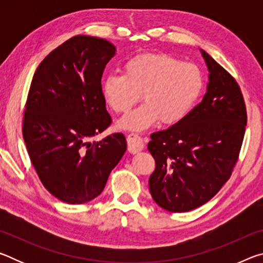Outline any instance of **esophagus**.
I'll return each mask as SVG.
<instances>
[{
    "label": "esophagus",
    "instance_id": "34e87169",
    "mask_svg": "<svg viewBox=\"0 0 263 263\" xmlns=\"http://www.w3.org/2000/svg\"><path fill=\"white\" fill-rule=\"evenodd\" d=\"M127 147L131 153H138L144 148V140L138 133H130L127 135Z\"/></svg>",
    "mask_w": 263,
    "mask_h": 263
}]
</instances>
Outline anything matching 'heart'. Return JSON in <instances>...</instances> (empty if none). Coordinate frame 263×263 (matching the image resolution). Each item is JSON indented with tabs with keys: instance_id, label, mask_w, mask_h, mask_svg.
Here are the masks:
<instances>
[{
	"instance_id": "1",
	"label": "heart",
	"mask_w": 263,
	"mask_h": 263,
	"mask_svg": "<svg viewBox=\"0 0 263 263\" xmlns=\"http://www.w3.org/2000/svg\"><path fill=\"white\" fill-rule=\"evenodd\" d=\"M123 69L124 74L103 79L102 94L117 114H126L142 95L146 103L119 122V126L130 130H144L159 119L164 125L180 122L193 108L204 84L197 65L160 53L138 54Z\"/></svg>"
}]
</instances>
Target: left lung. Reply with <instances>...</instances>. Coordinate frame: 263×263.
Masks as SVG:
<instances>
[{
  "label": "left lung",
  "instance_id": "1",
  "mask_svg": "<svg viewBox=\"0 0 263 263\" xmlns=\"http://www.w3.org/2000/svg\"><path fill=\"white\" fill-rule=\"evenodd\" d=\"M209 72L203 101L167 130L151 135L155 160L149 191L158 205L186 212L205 204L228 181L238 162L247 124L238 82L202 51Z\"/></svg>",
  "mask_w": 263,
  "mask_h": 263
}]
</instances>
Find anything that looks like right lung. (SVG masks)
<instances>
[{
    "label": "right lung",
    "mask_w": 263,
    "mask_h": 263,
    "mask_svg": "<svg viewBox=\"0 0 263 263\" xmlns=\"http://www.w3.org/2000/svg\"><path fill=\"white\" fill-rule=\"evenodd\" d=\"M115 53L105 39L75 35L39 64L31 81L23 138L43 185L65 203L97 197L126 151L121 132L91 141L112 122L101 80Z\"/></svg>",
    "instance_id": "right-lung-1"
}]
</instances>
